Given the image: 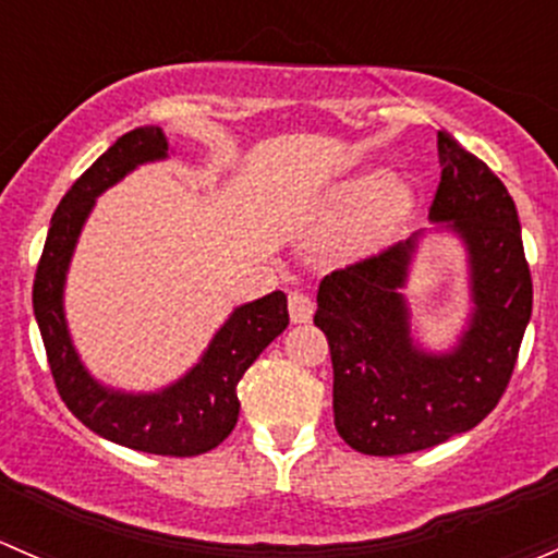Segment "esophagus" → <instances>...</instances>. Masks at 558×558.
<instances>
[{
  "label": "esophagus",
  "instance_id": "esophagus-1",
  "mask_svg": "<svg viewBox=\"0 0 558 558\" xmlns=\"http://www.w3.org/2000/svg\"><path fill=\"white\" fill-rule=\"evenodd\" d=\"M314 317V301L308 295H303V292H290V319L295 322V325H303V322H308Z\"/></svg>",
  "mask_w": 558,
  "mask_h": 558
}]
</instances>
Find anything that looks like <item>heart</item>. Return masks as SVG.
<instances>
[{
    "label": "heart",
    "mask_w": 558,
    "mask_h": 558,
    "mask_svg": "<svg viewBox=\"0 0 558 558\" xmlns=\"http://www.w3.org/2000/svg\"><path fill=\"white\" fill-rule=\"evenodd\" d=\"M413 185L403 174L378 171L360 180L341 182L325 204V226L338 231L349 226L347 241L352 250H376L387 244L411 217Z\"/></svg>",
    "instance_id": "1"
}]
</instances>
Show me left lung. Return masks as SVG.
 Instances as JSON below:
<instances>
[{
	"mask_svg": "<svg viewBox=\"0 0 558 558\" xmlns=\"http://www.w3.org/2000/svg\"><path fill=\"white\" fill-rule=\"evenodd\" d=\"M444 174L429 231L322 279L317 322L332 354V416L352 449L395 457L446 444L484 422L502 398L532 317V279L508 187L449 131H438ZM463 244L469 314L458 338L429 350L407 306L421 241Z\"/></svg>",
	"mask_w": 558,
	"mask_h": 558,
	"instance_id": "8db88e82",
	"label": "left lung"
}]
</instances>
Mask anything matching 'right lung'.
<instances>
[{
	"label": "right lung",
	"mask_w": 558,
	"mask_h": 558,
	"mask_svg": "<svg viewBox=\"0 0 558 558\" xmlns=\"http://www.w3.org/2000/svg\"><path fill=\"white\" fill-rule=\"evenodd\" d=\"M169 155L174 150L163 129L142 125L96 158L53 211L32 301L61 400L85 427L125 449L195 457L220 446L236 427L241 376L290 325L284 292L277 290L233 308L201 357L180 378L150 392H129L99 381L74 347L64 308L69 266L96 198L140 166L169 160Z\"/></svg>",
	"instance_id": "add662e5"
}]
</instances>
